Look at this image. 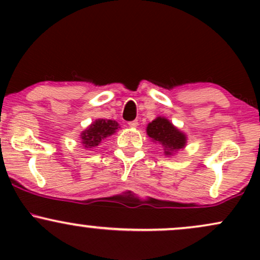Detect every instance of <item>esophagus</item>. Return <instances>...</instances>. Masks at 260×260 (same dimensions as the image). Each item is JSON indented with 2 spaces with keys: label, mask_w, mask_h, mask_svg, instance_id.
<instances>
[{
  "label": "esophagus",
  "mask_w": 260,
  "mask_h": 260,
  "mask_svg": "<svg viewBox=\"0 0 260 260\" xmlns=\"http://www.w3.org/2000/svg\"><path fill=\"white\" fill-rule=\"evenodd\" d=\"M128 126H129L131 128H137L139 126V123H138V121L137 120H134V121H131V122H128Z\"/></svg>",
  "instance_id": "34e87169"
}]
</instances>
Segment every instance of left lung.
Returning a JSON list of instances; mask_svg holds the SVG:
<instances>
[{
  "label": "left lung",
  "instance_id": "1",
  "mask_svg": "<svg viewBox=\"0 0 260 260\" xmlns=\"http://www.w3.org/2000/svg\"><path fill=\"white\" fill-rule=\"evenodd\" d=\"M147 134L151 142L162 147L166 156H172L187 145V136L171 121L162 116H157L147 126Z\"/></svg>",
  "mask_w": 260,
  "mask_h": 260
}]
</instances>
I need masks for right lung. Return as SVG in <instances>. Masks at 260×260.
<instances>
[{"instance_id": "right-lung-1", "label": "right lung", "mask_w": 260, "mask_h": 260, "mask_svg": "<svg viewBox=\"0 0 260 260\" xmlns=\"http://www.w3.org/2000/svg\"><path fill=\"white\" fill-rule=\"evenodd\" d=\"M118 128H120V124L116 121L98 118L80 133V139H82L80 143L83 144V148L89 150V149L98 147L104 139L116 133Z\"/></svg>"}]
</instances>
